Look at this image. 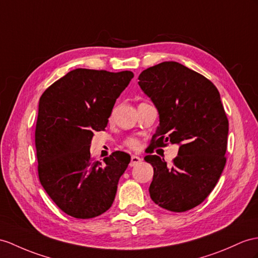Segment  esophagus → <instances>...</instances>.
Wrapping results in <instances>:
<instances>
[{"label": "esophagus", "instance_id": "34e87169", "mask_svg": "<svg viewBox=\"0 0 258 258\" xmlns=\"http://www.w3.org/2000/svg\"><path fill=\"white\" fill-rule=\"evenodd\" d=\"M139 163H141V159L139 158V156H137V155L131 156V161H130V166L131 167L138 165V164H139Z\"/></svg>", "mask_w": 258, "mask_h": 258}]
</instances>
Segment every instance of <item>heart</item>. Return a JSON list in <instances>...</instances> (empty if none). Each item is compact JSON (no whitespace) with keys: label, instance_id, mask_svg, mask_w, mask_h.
<instances>
[{"label":"heart","instance_id":"1","mask_svg":"<svg viewBox=\"0 0 258 258\" xmlns=\"http://www.w3.org/2000/svg\"><path fill=\"white\" fill-rule=\"evenodd\" d=\"M125 146L131 148V149H136L138 147V141L136 139H133V138H130V139L125 140Z\"/></svg>","mask_w":258,"mask_h":258}]
</instances>
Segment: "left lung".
I'll return each mask as SVG.
<instances>
[{
  "label": "left lung",
  "mask_w": 258,
  "mask_h": 258,
  "mask_svg": "<svg viewBox=\"0 0 258 258\" xmlns=\"http://www.w3.org/2000/svg\"><path fill=\"white\" fill-rule=\"evenodd\" d=\"M138 84L160 116L151 147H179L172 167L158 155L144 158L154 171L150 197L169 211L190 210L208 197L225 165L229 121L219 91L204 75L174 61L142 71Z\"/></svg>",
  "instance_id": "8db88e82"
}]
</instances>
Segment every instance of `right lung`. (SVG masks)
<instances>
[{
  "label": "right lung",
  "mask_w": 258,
  "mask_h": 258,
  "mask_svg": "<svg viewBox=\"0 0 258 258\" xmlns=\"http://www.w3.org/2000/svg\"><path fill=\"white\" fill-rule=\"evenodd\" d=\"M134 78L131 71L75 69L39 99L35 144L41 186L67 215L91 219L107 211L130 155L116 151L91 159L95 131L104 130L112 107Z\"/></svg>",
  "instance_id": "1"
}]
</instances>
